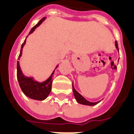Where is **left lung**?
I'll list each match as a JSON object with an SVG mask.
<instances>
[{"instance_id": "obj_1", "label": "left lung", "mask_w": 134, "mask_h": 134, "mask_svg": "<svg viewBox=\"0 0 134 134\" xmlns=\"http://www.w3.org/2000/svg\"><path fill=\"white\" fill-rule=\"evenodd\" d=\"M115 46H116V49L119 51V47H118V44L116 41L115 42ZM72 90H73V93H74V96H75V99H76V101L79 104H81L83 105H87V106H94V105L97 104L98 103H99L101 102V101H99V102H89L88 100L86 99L84 97H82V95L80 94V93L75 90V87H74V85H73V83H72Z\"/></svg>"}]
</instances>
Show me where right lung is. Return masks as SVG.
Here are the masks:
<instances>
[{
  "instance_id": "obj_1",
  "label": "right lung",
  "mask_w": 134,
  "mask_h": 134,
  "mask_svg": "<svg viewBox=\"0 0 134 134\" xmlns=\"http://www.w3.org/2000/svg\"><path fill=\"white\" fill-rule=\"evenodd\" d=\"M45 19H46V18L44 17V18L40 20L38 22V23L35 25L32 28L31 30L30 31L29 35L35 31V30L42 24V22L44 21ZM26 38L24 42L22 44L18 59H20V58L21 57L23 48L25 44V42H26ZM57 67H58V65H57V67H55L54 70L57 69ZM54 70L52 72L51 75L45 81L42 82H40L35 80L33 77L25 76L22 72L21 68L20 67V62L18 61V62H17V78H18V83H19L20 89L23 91V92L24 93V94L27 96V97L32 99L39 100V101H42V100L45 99L48 97V95L49 94V93L51 92V90H52V77L53 74H54Z\"/></svg>"
}]
</instances>
